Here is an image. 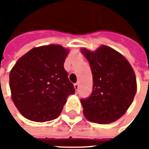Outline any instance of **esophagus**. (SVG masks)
I'll list each match as a JSON object with an SVG mask.
<instances>
[{
  "mask_svg": "<svg viewBox=\"0 0 149 149\" xmlns=\"http://www.w3.org/2000/svg\"><path fill=\"white\" fill-rule=\"evenodd\" d=\"M74 89H75V90L77 91L78 89H79V84H78V83L74 84Z\"/></svg>",
  "mask_w": 149,
  "mask_h": 149,
  "instance_id": "obj_1",
  "label": "esophagus"
}]
</instances>
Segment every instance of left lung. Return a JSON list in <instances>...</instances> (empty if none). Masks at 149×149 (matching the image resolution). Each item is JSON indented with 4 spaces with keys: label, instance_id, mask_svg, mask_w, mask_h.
Returning a JSON list of instances; mask_svg holds the SVG:
<instances>
[{
    "label": "left lung",
    "instance_id": "8db88e82",
    "mask_svg": "<svg viewBox=\"0 0 149 149\" xmlns=\"http://www.w3.org/2000/svg\"><path fill=\"white\" fill-rule=\"evenodd\" d=\"M93 74V91L81 99L85 118L104 124L116 121L126 113L137 91L134 71L125 57L102 45L95 52L84 48Z\"/></svg>",
    "mask_w": 149,
    "mask_h": 149
}]
</instances>
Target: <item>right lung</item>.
<instances>
[{"mask_svg": "<svg viewBox=\"0 0 149 149\" xmlns=\"http://www.w3.org/2000/svg\"><path fill=\"white\" fill-rule=\"evenodd\" d=\"M68 49L59 45L33 48L10 72V88L15 107L26 118L46 122L58 117L67 97L74 94L64 63Z\"/></svg>", "mask_w": 149, "mask_h": 149, "instance_id": "add662e5", "label": "right lung"}]
</instances>
